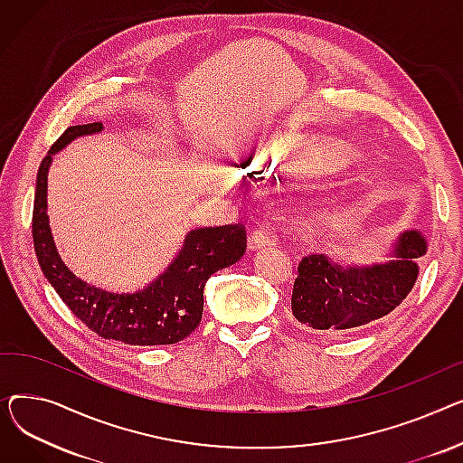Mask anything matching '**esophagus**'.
<instances>
[{
    "label": "esophagus",
    "instance_id": "obj_1",
    "mask_svg": "<svg viewBox=\"0 0 463 463\" xmlns=\"http://www.w3.org/2000/svg\"><path fill=\"white\" fill-rule=\"evenodd\" d=\"M269 244H273V233H270L265 226L256 228L249 235V249H252V250L265 249V247H269Z\"/></svg>",
    "mask_w": 463,
    "mask_h": 463
}]
</instances>
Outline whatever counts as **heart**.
Listing matches in <instances>:
<instances>
[{
	"instance_id": "b5f03b06",
	"label": "heart",
	"mask_w": 463,
	"mask_h": 463,
	"mask_svg": "<svg viewBox=\"0 0 463 463\" xmlns=\"http://www.w3.org/2000/svg\"><path fill=\"white\" fill-rule=\"evenodd\" d=\"M301 153H303V149L295 140H280L273 147V165H275V160H277V166L282 168V166L289 165V162L293 158H297Z\"/></svg>"
}]
</instances>
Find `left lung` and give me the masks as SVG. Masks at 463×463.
Listing matches in <instances>:
<instances>
[{"instance_id":"obj_1","label":"left lung","mask_w":463,"mask_h":463,"mask_svg":"<svg viewBox=\"0 0 463 463\" xmlns=\"http://www.w3.org/2000/svg\"><path fill=\"white\" fill-rule=\"evenodd\" d=\"M424 254L426 241L415 230L398 237L387 263L342 267L327 256L310 254L298 263L293 316L325 336H349L400 307L417 282V260Z\"/></svg>"}]
</instances>
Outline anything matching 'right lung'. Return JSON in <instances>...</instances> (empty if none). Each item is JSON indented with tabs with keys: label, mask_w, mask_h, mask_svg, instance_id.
Masks as SVG:
<instances>
[{
	"label": "right lung",
	"mask_w": 463,
	"mask_h": 463,
	"mask_svg": "<svg viewBox=\"0 0 463 463\" xmlns=\"http://www.w3.org/2000/svg\"><path fill=\"white\" fill-rule=\"evenodd\" d=\"M100 130L102 123L69 127L41 162L32 222L39 265L71 312L99 336L130 345L175 344L200 325L205 282L216 270L242 258L247 250V232L241 224L193 230L165 273L136 293H112L80 280L61 261L50 232L48 168L52 155L80 136Z\"/></svg>",
	"instance_id": "1"
}]
</instances>
